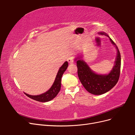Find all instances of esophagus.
Here are the masks:
<instances>
[{"instance_id": "obj_1", "label": "esophagus", "mask_w": 135, "mask_h": 135, "mask_svg": "<svg viewBox=\"0 0 135 135\" xmlns=\"http://www.w3.org/2000/svg\"><path fill=\"white\" fill-rule=\"evenodd\" d=\"M67 61H68V62L69 63L71 64V63H73V62H74V58H73V57H70L68 58Z\"/></svg>"}]
</instances>
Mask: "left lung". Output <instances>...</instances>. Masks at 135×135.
<instances>
[{
    "label": "left lung",
    "instance_id": "1",
    "mask_svg": "<svg viewBox=\"0 0 135 135\" xmlns=\"http://www.w3.org/2000/svg\"><path fill=\"white\" fill-rule=\"evenodd\" d=\"M100 34L108 36L112 43L116 46L117 56L115 64L112 70L107 75H99L92 71L88 65L84 61L80 59H75L78 68V75L81 83L86 90L93 95H100L108 92L117 83L120 73L121 57L119 50L115 43L108 34L104 32H99Z\"/></svg>",
    "mask_w": 135,
    "mask_h": 135
}]
</instances>
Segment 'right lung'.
Masks as SVG:
<instances>
[{
    "mask_svg": "<svg viewBox=\"0 0 135 135\" xmlns=\"http://www.w3.org/2000/svg\"><path fill=\"white\" fill-rule=\"evenodd\" d=\"M68 66V61H66V62H65L64 64L62 65V66L60 68L57 74L54 84L52 85L51 88L46 92L41 94V95L36 96L28 95V94L26 93H25L27 97L31 98V99H33L35 101L39 102H43V103L48 102L49 101H51L52 99H54V98L57 95V94L60 91L61 78H62L64 73L67 69Z\"/></svg>",
    "mask_w": 135,
    "mask_h": 135,
    "instance_id": "1",
    "label": "right lung"
}]
</instances>
